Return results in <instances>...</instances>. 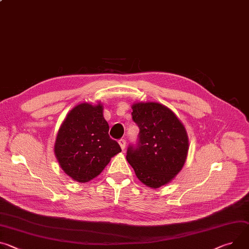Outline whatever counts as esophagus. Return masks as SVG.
<instances>
[{
  "instance_id": "esophagus-1",
  "label": "esophagus",
  "mask_w": 249,
  "mask_h": 249,
  "mask_svg": "<svg viewBox=\"0 0 249 249\" xmlns=\"http://www.w3.org/2000/svg\"><path fill=\"white\" fill-rule=\"evenodd\" d=\"M119 145H120L121 149L124 151L125 148H126V140L125 139H120L119 140Z\"/></svg>"
}]
</instances>
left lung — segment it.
Wrapping results in <instances>:
<instances>
[{"instance_id":"8db88e82","label":"left lung","mask_w":249,"mask_h":249,"mask_svg":"<svg viewBox=\"0 0 249 249\" xmlns=\"http://www.w3.org/2000/svg\"><path fill=\"white\" fill-rule=\"evenodd\" d=\"M132 118L140 129L136 148L129 147L126 159L140 182L152 189L169 184L183 169L189 152L184 124L167 106L136 102Z\"/></svg>"}]
</instances>
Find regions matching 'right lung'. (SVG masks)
I'll return each mask as SVG.
<instances>
[{
  "instance_id": "right-lung-1",
  "label": "right lung",
  "mask_w": 249,
  "mask_h": 249,
  "mask_svg": "<svg viewBox=\"0 0 249 249\" xmlns=\"http://www.w3.org/2000/svg\"><path fill=\"white\" fill-rule=\"evenodd\" d=\"M108 131L101 102L74 106L61 123L54 143V155L62 171L82 184L96 178L111 158L121 152Z\"/></svg>"
}]
</instances>
